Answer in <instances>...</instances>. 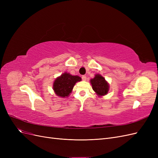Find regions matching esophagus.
Returning <instances> with one entry per match:
<instances>
[{
  "instance_id": "obj_1",
  "label": "esophagus",
  "mask_w": 158,
  "mask_h": 158,
  "mask_svg": "<svg viewBox=\"0 0 158 158\" xmlns=\"http://www.w3.org/2000/svg\"><path fill=\"white\" fill-rule=\"evenodd\" d=\"M82 79L83 81H85V80H86V79H87L86 76H82Z\"/></svg>"
}]
</instances>
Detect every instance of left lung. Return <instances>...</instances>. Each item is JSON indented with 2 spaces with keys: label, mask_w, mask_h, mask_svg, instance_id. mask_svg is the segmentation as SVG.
Instances as JSON below:
<instances>
[{
  "label": "left lung",
  "mask_w": 158,
  "mask_h": 158,
  "mask_svg": "<svg viewBox=\"0 0 158 158\" xmlns=\"http://www.w3.org/2000/svg\"><path fill=\"white\" fill-rule=\"evenodd\" d=\"M92 89L98 97L104 96L108 94L109 91V84L101 74H96L94 78L90 80Z\"/></svg>",
  "instance_id": "1"
}]
</instances>
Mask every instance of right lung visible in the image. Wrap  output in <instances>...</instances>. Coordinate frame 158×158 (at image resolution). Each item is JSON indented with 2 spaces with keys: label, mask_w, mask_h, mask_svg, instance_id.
I'll use <instances>...</instances> for the list:
<instances>
[{
  "label": "right lung",
  "mask_w": 158,
  "mask_h": 158,
  "mask_svg": "<svg viewBox=\"0 0 158 158\" xmlns=\"http://www.w3.org/2000/svg\"><path fill=\"white\" fill-rule=\"evenodd\" d=\"M82 80L80 76L72 75L66 72L58 76L53 82L52 89L55 94L60 98H67L71 94L76 82Z\"/></svg>",
  "instance_id": "add662e5"
}]
</instances>
